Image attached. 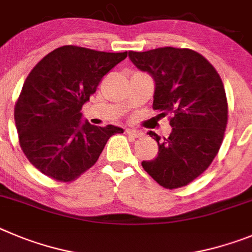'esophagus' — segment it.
Segmentation results:
<instances>
[{
  "instance_id": "34e87169",
  "label": "esophagus",
  "mask_w": 252,
  "mask_h": 252,
  "mask_svg": "<svg viewBox=\"0 0 252 252\" xmlns=\"http://www.w3.org/2000/svg\"><path fill=\"white\" fill-rule=\"evenodd\" d=\"M126 134H129L130 137H134V138H139L143 135V131L137 130V129H133V128H126Z\"/></svg>"
}]
</instances>
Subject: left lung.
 Returning a JSON list of instances; mask_svg holds the SVG:
<instances>
[{
  "label": "left lung",
  "instance_id": "obj_1",
  "mask_svg": "<svg viewBox=\"0 0 252 252\" xmlns=\"http://www.w3.org/2000/svg\"><path fill=\"white\" fill-rule=\"evenodd\" d=\"M129 59L154 79L153 109L171 115L168 138L159 142L149 131L158 143V156L143 160V168L164 188L187 186L210 167L225 135L228 106L219 72L189 49L129 51Z\"/></svg>",
  "mask_w": 252,
  "mask_h": 252
}]
</instances>
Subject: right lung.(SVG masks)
<instances>
[{"mask_svg": "<svg viewBox=\"0 0 252 252\" xmlns=\"http://www.w3.org/2000/svg\"><path fill=\"white\" fill-rule=\"evenodd\" d=\"M126 58L66 45L47 54L26 78L15 105L21 149L31 164L59 182H71L93 167L119 126L81 121V108L99 83Z\"/></svg>", "mask_w": 252, "mask_h": 252, "instance_id": "obj_1", "label": "right lung"}]
</instances>
